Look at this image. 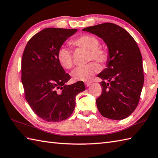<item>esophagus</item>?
I'll return each instance as SVG.
<instances>
[{"label": "esophagus", "mask_w": 158, "mask_h": 158, "mask_svg": "<svg viewBox=\"0 0 158 158\" xmlns=\"http://www.w3.org/2000/svg\"><path fill=\"white\" fill-rule=\"evenodd\" d=\"M85 84V86L86 87H88V86H89L91 85V82H86Z\"/></svg>", "instance_id": "esophagus-1"}]
</instances>
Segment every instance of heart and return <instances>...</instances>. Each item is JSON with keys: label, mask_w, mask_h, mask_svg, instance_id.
I'll return each mask as SVG.
<instances>
[{"label": "heart", "mask_w": 158, "mask_h": 158, "mask_svg": "<svg viewBox=\"0 0 158 158\" xmlns=\"http://www.w3.org/2000/svg\"><path fill=\"white\" fill-rule=\"evenodd\" d=\"M72 44L88 50L89 61L94 60L99 64H106L109 57L108 52L99 46L100 42L97 38L90 34H84L71 41ZM57 59L63 68L70 69L73 65L72 51L65 46H61L57 52ZM99 67L95 62H90L85 65L79 66L72 72L73 78L77 81H88L94 74L99 72Z\"/></svg>", "instance_id": "heart-1"}]
</instances>
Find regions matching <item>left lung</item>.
Here are the masks:
<instances>
[{
	"mask_svg": "<svg viewBox=\"0 0 158 158\" xmlns=\"http://www.w3.org/2000/svg\"><path fill=\"white\" fill-rule=\"evenodd\" d=\"M82 30L102 38L109 50L107 68L97 76L103 80L102 93L96 100L98 110L111 120L127 118L137 107L144 83L142 56L137 44L127 30L112 23Z\"/></svg>",
	"mask_w": 158,
	"mask_h": 158,
	"instance_id": "left-lung-1",
	"label": "left lung"
}]
</instances>
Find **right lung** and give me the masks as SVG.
Here are the masks:
<instances>
[{
    "instance_id": "1",
    "label": "right lung",
    "mask_w": 158,
    "mask_h": 158,
    "mask_svg": "<svg viewBox=\"0 0 158 158\" xmlns=\"http://www.w3.org/2000/svg\"><path fill=\"white\" fill-rule=\"evenodd\" d=\"M77 29L48 27L27 42L22 59V82L26 99L38 117L47 122L64 120L73 113L76 97L85 90L78 81L68 85L70 76L59 64L57 52Z\"/></svg>"
}]
</instances>
